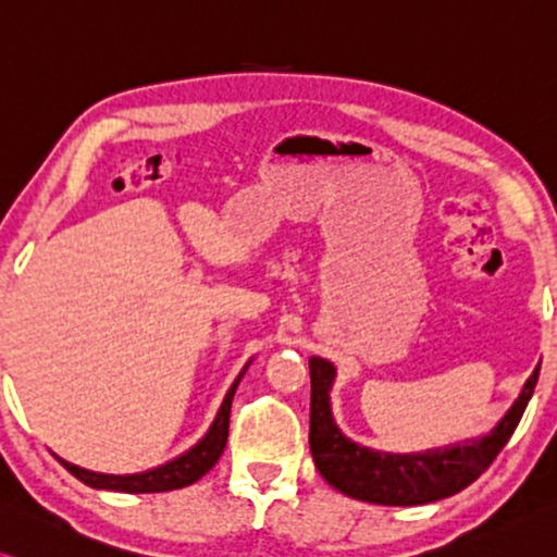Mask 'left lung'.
<instances>
[{
    "instance_id": "1",
    "label": "left lung",
    "mask_w": 557,
    "mask_h": 557,
    "mask_svg": "<svg viewBox=\"0 0 557 557\" xmlns=\"http://www.w3.org/2000/svg\"><path fill=\"white\" fill-rule=\"evenodd\" d=\"M308 368H311L308 446L313 463L336 491L375 506H423L456 495L473 483L516 431L541 373L537 363L506 416L481 438L425 453H383L358 446L338 431L331 413V386L336 379L333 363L313 356Z\"/></svg>"
}]
</instances>
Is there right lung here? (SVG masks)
Instances as JSON below:
<instances>
[{"label": "right lung", "instance_id": "add662e5", "mask_svg": "<svg viewBox=\"0 0 557 557\" xmlns=\"http://www.w3.org/2000/svg\"><path fill=\"white\" fill-rule=\"evenodd\" d=\"M251 363V361H249ZM244 371L236 375V381L231 383V388L226 393L224 404H221L216 418H213L211 428L207 435L196 443L194 448H189L182 456L169 460V463L151 468L147 473H134V475H107V473H94V470H84L79 466L66 463V460L57 458L74 478H79L84 485L89 487H99V491H116V493H164V491H176V487H186L199 481L201 475H207L213 468V463L221 458V453L226 448V438H228V416H231V400H234V393L242 383Z\"/></svg>", "mask_w": 557, "mask_h": 557}]
</instances>
